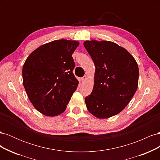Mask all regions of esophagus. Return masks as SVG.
<instances>
[{"instance_id":"esophagus-1","label":"esophagus","mask_w":160,"mask_h":160,"mask_svg":"<svg viewBox=\"0 0 160 160\" xmlns=\"http://www.w3.org/2000/svg\"><path fill=\"white\" fill-rule=\"evenodd\" d=\"M86 79H87V77H86V76H83V77H82V78L81 79V81L82 83H83L84 81H85Z\"/></svg>"}]
</instances>
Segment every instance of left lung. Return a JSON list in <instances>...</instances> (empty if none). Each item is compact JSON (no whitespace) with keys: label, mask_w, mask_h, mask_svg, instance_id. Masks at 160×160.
I'll return each mask as SVG.
<instances>
[{"label":"left lung","mask_w":160,"mask_h":160,"mask_svg":"<svg viewBox=\"0 0 160 160\" xmlns=\"http://www.w3.org/2000/svg\"><path fill=\"white\" fill-rule=\"evenodd\" d=\"M83 45L95 66L93 89L85 98L87 108L98 118L112 117L126 107L137 91L138 63L115 42L93 40Z\"/></svg>","instance_id":"left-lung-1"}]
</instances>
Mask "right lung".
<instances>
[{
    "mask_svg": "<svg viewBox=\"0 0 160 160\" xmlns=\"http://www.w3.org/2000/svg\"><path fill=\"white\" fill-rule=\"evenodd\" d=\"M79 42L56 40L40 46L27 57L22 67L23 85L31 103L42 114L64 112L79 81L72 71V57Z\"/></svg>",
    "mask_w": 160,
    "mask_h": 160,
    "instance_id": "obj_1",
    "label": "right lung"
}]
</instances>
